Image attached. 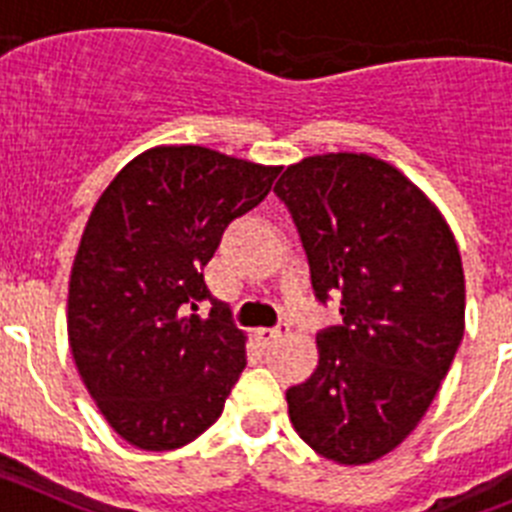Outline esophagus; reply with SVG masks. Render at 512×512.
Wrapping results in <instances>:
<instances>
[{
	"mask_svg": "<svg viewBox=\"0 0 512 512\" xmlns=\"http://www.w3.org/2000/svg\"><path fill=\"white\" fill-rule=\"evenodd\" d=\"M286 332H288L286 324H281V327H260V330L255 332V337H257V342H260L262 348H268L270 342H275L281 335H286Z\"/></svg>",
	"mask_w": 512,
	"mask_h": 512,
	"instance_id": "34e87169",
	"label": "esophagus"
}]
</instances>
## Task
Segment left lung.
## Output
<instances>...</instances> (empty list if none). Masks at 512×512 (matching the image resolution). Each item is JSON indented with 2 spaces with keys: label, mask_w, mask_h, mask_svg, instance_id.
Returning a JSON list of instances; mask_svg holds the SVG:
<instances>
[{
  "label": "left lung",
  "mask_w": 512,
  "mask_h": 512,
  "mask_svg": "<svg viewBox=\"0 0 512 512\" xmlns=\"http://www.w3.org/2000/svg\"><path fill=\"white\" fill-rule=\"evenodd\" d=\"M275 193L299 226L319 301L342 327L317 335L319 366L286 391L301 441L345 466L379 461L428 412L464 337V268L443 213L371 154L288 164Z\"/></svg>",
  "instance_id": "8db88e82"
}]
</instances>
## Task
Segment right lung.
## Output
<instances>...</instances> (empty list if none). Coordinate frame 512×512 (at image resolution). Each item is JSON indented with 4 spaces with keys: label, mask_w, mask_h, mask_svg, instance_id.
Instances as JSON below:
<instances>
[{
    "label": "right lung",
    "mask_w": 512,
    "mask_h": 512,
    "mask_svg": "<svg viewBox=\"0 0 512 512\" xmlns=\"http://www.w3.org/2000/svg\"><path fill=\"white\" fill-rule=\"evenodd\" d=\"M278 172L208 146H154L97 198L71 265L66 332L97 410L131 446H188L224 412L247 335L201 270Z\"/></svg>",
    "instance_id": "right-lung-1"
}]
</instances>
